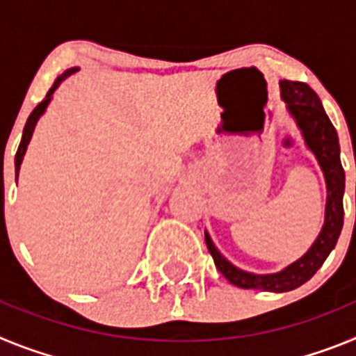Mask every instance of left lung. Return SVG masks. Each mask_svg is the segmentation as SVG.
I'll use <instances>...</instances> for the list:
<instances>
[{"label": "left lung", "instance_id": "obj_1", "mask_svg": "<svg viewBox=\"0 0 356 356\" xmlns=\"http://www.w3.org/2000/svg\"><path fill=\"white\" fill-rule=\"evenodd\" d=\"M280 96L285 102L287 112L294 119L305 144L316 156L321 171L326 181V209L325 225L314 244L307 250L303 257L289 264L278 273L269 275H254L234 266L225 254L217 250L209 232H205V242L212 254L213 264L229 284L242 289H257L266 292H289L301 287L305 282L317 273L328 254L337 244L344 222V169L341 163V146H339L337 131L326 115L319 96L303 81H280Z\"/></svg>", "mask_w": 356, "mask_h": 356}]
</instances>
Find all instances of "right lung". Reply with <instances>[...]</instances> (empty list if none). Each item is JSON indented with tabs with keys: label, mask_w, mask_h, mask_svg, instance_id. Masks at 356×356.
<instances>
[{
	"label": "right lung",
	"mask_w": 356,
	"mask_h": 356,
	"mask_svg": "<svg viewBox=\"0 0 356 356\" xmlns=\"http://www.w3.org/2000/svg\"><path fill=\"white\" fill-rule=\"evenodd\" d=\"M78 71H80V67H71V69H67V71L62 72L60 76L55 80V83H53L51 89L48 90L46 97H44L42 102H40L39 105L33 108V112H31L30 118H28L26 124H24V130H23V139H21L19 149H17V153H15V176H19V169H21V163H23L24 153H26V147H28V144H30V140H31V135H33V130H35L39 119L42 118L44 112H46V108H48V105L51 103L53 92H55V90L60 87V83L65 80V78H69L71 74H74V72H78Z\"/></svg>",
	"instance_id": "add662e5"
}]
</instances>
